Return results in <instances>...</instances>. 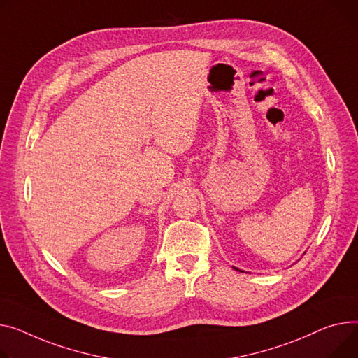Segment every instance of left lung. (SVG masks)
I'll use <instances>...</instances> for the list:
<instances>
[{"mask_svg": "<svg viewBox=\"0 0 358 358\" xmlns=\"http://www.w3.org/2000/svg\"><path fill=\"white\" fill-rule=\"evenodd\" d=\"M234 269H236V268H234ZM241 272H242V271H241Z\"/></svg>", "mask_w": 358, "mask_h": 358, "instance_id": "obj_1", "label": "left lung"}]
</instances>
